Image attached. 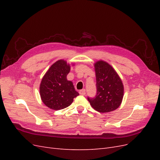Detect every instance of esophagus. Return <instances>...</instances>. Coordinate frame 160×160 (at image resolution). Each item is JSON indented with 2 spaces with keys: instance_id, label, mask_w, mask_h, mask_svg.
<instances>
[{
  "instance_id": "obj_1",
  "label": "esophagus",
  "mask_w": 160,
  "mask_h": 160,
  "mask_svg": "<svg viewBox=\"0 0 160 160\" xmlns=\"http://www.w3.org/2000/svg\"><path fill=\"white\" fill-rule=\"evenodd\" d=\"M79 94L81 95H85V89H83L79 91Z\"/></svg>"
}]
</instances>
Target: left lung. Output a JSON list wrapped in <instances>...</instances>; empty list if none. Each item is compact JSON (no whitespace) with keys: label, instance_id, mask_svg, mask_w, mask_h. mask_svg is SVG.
<instances>
[{"label":"left lung","instance_id":"8db88e82","mask_svg":"<svg viewBox=\"0 0 160 160\" xmlns=\"http://www.w3.org/2000/svg\"><path fill=\"white\" fill-rule=\"evenodd\" d=\"M97 95L89 98L90 105L100 113H108L118 109L122 104L124 88L122 81L113 67L99 60L94 63Z\"/></svg>","mask_w":160,"mask_h":160}]
</instances>
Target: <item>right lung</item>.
I'll list each match as a JSON object with an SVG mask.
<instances>
[{
    "instance_id": "add662e5",
    "label": "right lung",
    "mask_w": 160,
    "mask_h": 160,
    "mask_svg": "<svg viewBox=\"0 0 160 160\" xmlns=\"http://www.w3.org/2000/svg\"><path fill=\"white\" fill-rule=\"evenodd\" d=\"M75 63H71L73 66ZM71 65L64 59L54 62L42 77L39 92L41 100L47 107L60 110L69 106L73 99L79 94L75 90L73 83L67 76Z\"/></svg>"
}]
</instances>
